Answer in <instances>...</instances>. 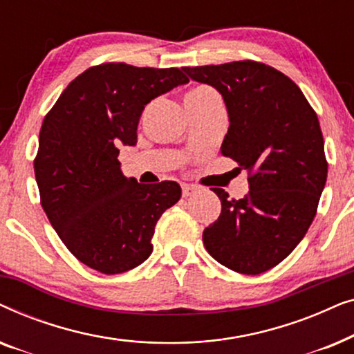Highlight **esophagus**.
Returning a JSON list of instances; mask_svg holds the SVG:
<instances>
[{
  "label": "esophagus",
  "instance_id": "34e87169",
  "mask_svg": "<svg viewBox=\"0 0 354 354\" xmlns=\"http://www.w3.org/2000/svg\"><path fill=\"white\" fill-rule=\"evenodd\" d=\"M195 190H196L195 185H190V183H182V195L185 198L190 196Z\"/></svg>",
  "mask_w": 354,
  "mask_h": 354
}]
</instances>
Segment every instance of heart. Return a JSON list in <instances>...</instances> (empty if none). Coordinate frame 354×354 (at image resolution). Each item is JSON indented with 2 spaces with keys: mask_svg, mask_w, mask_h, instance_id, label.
Wrapping results in <instances>:
<instances>
[{
  "mask_svg": "<svg viewBox=\"0 0 354 354\" xmlns=\"http://www.w3.org/2000/svg\"><path fill=\"white\" fill-rule=\"evenodd\" d=\"M211 98H217V95L214 90L209 88V86H206V85L195 86V88H192L185 95V101H193V103H201V101H206Z\"/></svg>",
  "mask_w": 354,
  "mask_h": 354,
  "instance_id": "heart-1",
  "label": "heart"
}]
</instances>
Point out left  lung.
Segmentation results:
<instances>
[{"mask_svg": "<svg viewBox=\"0 0 354 354\" xmlns=\"http://www.w3.org/2000/svg\"><path fill=\"white\" fill-rule=\"evenodd\" d=\"M183 71L219 90L230 120L221 153L245 169L250 182L240 200L212 188L222 211L203 241L235 272H266L297 248L317 212L328 164L316 111L290 77L263 62Z\"/></svg>", "mask_w": 354, "mask_h": 354, "instance_id": "1", "label": "left lung"}]
</instances>
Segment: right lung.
Masks as SVG:
<instances>
[{
  "mask_svg": "<svg viewBox=\"0 0 354 354\" xmlns=\"http://www.w3.org/2000/svg\"><path fill=\"white\" fill-rule=\"evenodd\" d=\"M187 82L177 67L104 62L75 77L43 119L33 161L41 207L67 250L101 274L148 259L156 222L180 200L177 182L124 177L118 147L137 143L149 101Z\"/></svg>",
  "mask_w": 354,
  "mask_h": 354,
  "instance_id": "1",
  "label": "right lung"
}]
</instances>
